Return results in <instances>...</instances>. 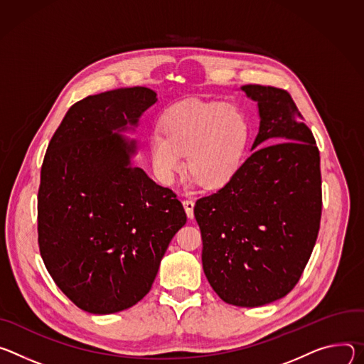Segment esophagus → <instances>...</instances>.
I'll return each instance as SVG.
<instances>
[{
    "label": "esophagus",
    "instance_id": "obj_1",
    "mask_svg": "<svg viewBox=\"0 0 364 364\" xmlns=\"http://www.w3.org/2000/svg\"><path fill=\"white\" fill-rule=\"evenodd\" d=\"M193 205H195V203L192 199H185L183 200V208H185V213H186L188 218H193Z\"/></svg>",
    "mask_w": 364,
    "mask_h": 364
}]
</instances>
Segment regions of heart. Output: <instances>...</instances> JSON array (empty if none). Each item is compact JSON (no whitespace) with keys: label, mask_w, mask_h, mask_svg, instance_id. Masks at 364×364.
Here are the masks:
<instances>
[{"label":"heart","mask_w":364,"mask_h":364,"mask_svg":"<svg viewBox=\"0 0 364 364\" xmlns=\"http://www.w3.org/2000/svg\"><path fill=\"white\" fill-rule=\"evenodd\" d=\"M150 137L157 178L169 185L183 171L207 189L228 183L243 166L250 140V123L238 108L199 100L172 105Z\"/></svg>","instance_id":"1"}]
</instances>
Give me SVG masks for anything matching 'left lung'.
Masks as SVG:
<instances>
[{"instance_id":"left-lung-1","label":"left lung","mask_w":364,"mask_h":364,"mask_svg":"<svg viewBox=\"0 0 364 364\" xmlns=\"http://www.w3.org/2000/svg\"><path fill=\"white\" fill-rule=\"evenodd\" d=\"M241 91L259 108L255 151L228 183L196 200L193 214L210 285L224 302L253 308L298 284L318 237L322 192L319 151L289 92Z\"/></svg>"}]
</instances>
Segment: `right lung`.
I'll return each instance as SVG.
<instances>
[{"label": "right lung", "mask_w": 364, "mask_h": 364, "mask_svg": "<svg viewBox=\"0 0 364 364\" xmlns=\"http://www.w3.org/2000/svg\"><path fill=\"white\" fill-rule=\"evenodd\" d=\"M144 87L90 95L55 132L40 173L38 249L59 289L80 309L114 314L150 291L186 214L169 188L132 165L137 127L157 98Z\"/></svg>", "instance_id": "right-lung-1"}]
</instances>
